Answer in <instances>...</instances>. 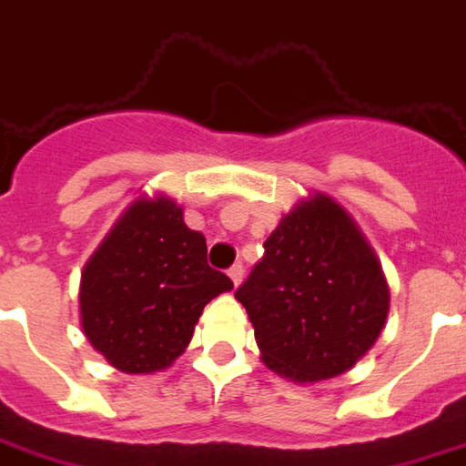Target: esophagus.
I'll use <instances>...</instances> for the list:
<instances>
[{
  "instance_id": "esophagus-1",
  "label": "esophagus",
  "mask_w": 466,
  "mask_h": 466,
  "mask_svg": "<svg viewBox=\"0 0 466 466\" xmlns=\"http://www.w3.org/2000/svg\"><path fill=\"white\" fill-rule=\"evenodd\" d=\"M229 279H232V281H234V286L242 284V279H244V267H242V264H234V267L229 268Z\"/></svg>"
}]
</instances>
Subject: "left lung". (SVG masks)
<instances>
[{
  "label": "left lung",
  "mask_w": 466,
  "mask_h": 466,
  "mask_svg": "<svg viewBox=\"0 0 466 466\" xmlns=\"http://www.w3.org/2000/svg\"><path fill=\"white\" fill-rule=\"evenodd\" d=\"M264 363L299 382L346 373L380 336L390 291L380 261L333 199L279 222L237 291Z\"/></svg>",
  "instance_id": "1"
}]
</instances>
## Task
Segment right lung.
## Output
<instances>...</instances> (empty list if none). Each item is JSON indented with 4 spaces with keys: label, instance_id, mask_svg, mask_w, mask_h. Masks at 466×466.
<instances>
[{
    "label": "right lung",
    "instance_id": "1",
    "mask_svg": "<svg viewBox=\"0 0 466 466\" xmlns=\"http://www.w3.org/2000/svg\"><path fill=\"white\" fill-rule=\"evenodd\" d=\"M232 279L207 264V242L172 199H137L81 277L86 339L123 373L163 370L187 348L202 309Z\"/></svg>",
    "mask_w": 466,
    "mask_h": 466
}]
</instances>
